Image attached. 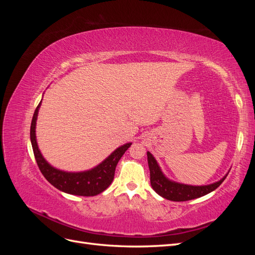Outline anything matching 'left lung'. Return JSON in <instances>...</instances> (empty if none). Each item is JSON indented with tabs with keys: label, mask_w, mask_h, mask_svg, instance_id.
I'll list each match as a JSON object with an SVG mask.
<instances>
[{
	"label": "left lung",
	"mask_w": 255,
	"mask_h": 255,
	"mask_svg": "<svg viewBox=\"0 0 255 255\" xmlns=\"http://www.w3.org/2000/svg\"><path fill=\"white\" fill-rule=\"evenodd\" d=\"M148 165L150 169V182L152 188L156 191L160 197L171 201H188V200L197 199L210 194L213 190L220 186V184L225 181L228 173L218 182L213 184L202 185V186H192V185L177 183L172 180H169L163 173L156 159L148 151Z\"/></svg>",
	"instance_id": "obj_1"
}]
</instances>
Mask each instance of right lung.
Returning a JSON list of instances; mask_svg holds the SVG:
<instances>
[{
  "label": "right lung",
  "instance_id": "obj_1",
  "mask_svg": "<svg viewBox=\"0 0 255 255\" xmlns=\"http://www.w3.org/2000/svg\"><path fill=\"white\" fill-rule=\"evenodd\" d=\"M41 105L38 104L34 113L32 125H30V142H32L34 155L41 173L54 187L66 194L90 197L101 194L110 186L114 180L116 166L122 157L123 154L129 148L132 142H128L116 149L111 155L107 156L102 163L86 171L68 172L60 170L49 164L38 146L36 139V121Z\"/></svg>",
  "mask_w": 255,
  "mask_h": 255
}]
</instances>
